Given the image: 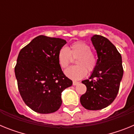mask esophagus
<instances>
[{"label":"esophagus","mask_w":134,"mask_h":134,"mask_svg":"<svg viewBox=\"0 0 134 134\" xmlns=\"http://www.w3.org/2000/svg\"><path fill=\"white\" fill-rule=\"evenodd\" d=\"M79 82H78V81H73V82H72V84L74 86H76V85H79Z\"/></svg>","instance_id":"1"}]
</instances>
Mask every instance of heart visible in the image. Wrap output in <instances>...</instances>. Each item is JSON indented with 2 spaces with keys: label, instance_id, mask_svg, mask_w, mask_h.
<instances>
[{
  "label": "heart",
  "instance_id": "heart-1",
  "mask_svg": "<svg viewBox=\"0 0 134 134\" xmlns=\"http://www.w3.org/2000/svg\"><path fill=\"white\" fill-rule=\"evenodd\" d=\"M58 61L62 68H66L70 63L72 57L76 58L77 65L71 66L65 70L67 77L72 80H79L85 77L88 72H93L97 66V58L91 52V48L83 41H75L68 49L62 47L58 53Z\"/></svg>",
  "mask_w": 134,
  "mask_h": 134
}]
</instances>
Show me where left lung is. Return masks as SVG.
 Segmentation results:
<instances>
[{
	"instance_id": "left-lung-1",
	"label": "left lung",
	"mask_w": 134,
	"mask_h": 134,
	"mask_svg": "<svg viewBox=\"0 0 134 134\" xmlns=\"http://www.w3.org/2000/svg\"><path fill=\"white\" fill-rule=\"evenodd\" d=\"M91 41L97 51V66L87 80L86 93L80 97V103L88 110H100L113 103L119 92L124 69L121 55L106 37L94 35Z\"/></svg>"
}]
</instances>
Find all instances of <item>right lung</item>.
Segmentation results:
<instances>
[{"label":"right lung","mask_w":134,"mask_h":134,"mask_svg":"<svg viewBox=\"0 0 134 134\" xmlns=\"http://www.w3.org/2000/svg\"><path fill=\"white\" fill-rule=\"evenodd\" d=\"M66 43L63 39L39 35L19 54L15 67L19 91L25 103L37 113L58 111L62 105V92L72 85L62 70L57 57Z\"/></svg>","instance_id":"add662e5"}]
</instances>
